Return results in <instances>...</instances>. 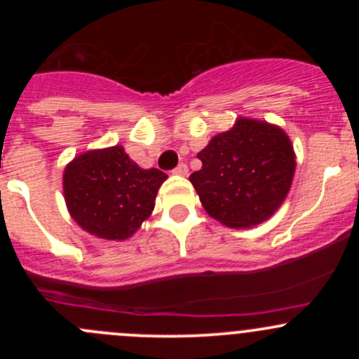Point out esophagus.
<instances>
[{
  "instance_id": "esophagus-1",
  "label": "esophagus",
  "mask_w": 359,
  "mask_h": 359,
  "mask_svg": "<svg viewBox=\"0 0 359 359\" xmlns=\"http://www.w3.org/2000/svg\"><path fill=\"white\" fill-rule=\"evenodd\" d=\"M173 173H175V175H187V165L186 163H179V165H177V168L173 170Z\"/></svg>"
}]
</instances>
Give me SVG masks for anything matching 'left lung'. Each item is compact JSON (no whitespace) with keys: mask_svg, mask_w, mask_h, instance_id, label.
Segmentation results:
<instances>
[{"mask_svg":"<svg viewBox=\"0 0 359 359\" xmlns=\"http://www.w3.org/2000/svg\"><path fill=\"white\" fill-rule=\"evenodd\" d=\"M203 166L191 173L203 208L233 229L269 219L290 191L295 153L276 125L240 118L198 153Z\"/></svg>","mask_w":359,"mask_h":359,"instance_id":"1","label":"left lung"}]
</instances>
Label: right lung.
Here are the masks:
<instances>
[{
  "instance_id": "add662e5",
  "label": "right lung",
  "mask_w": 359,
  "mask_h": 359,
  "mask_svg": "<svg viewBox=\"0 0 359 359\" xmlns=\"http://www.w3.org/2000/svg\"><path fill=\"white\" fill-rule=\"evenodd\" d=\"M166 173L144 170L121 146L86 151L64 170V198L72 219L97 238L123 241L153 213Z\"/></svg>"
}]
</instances>
